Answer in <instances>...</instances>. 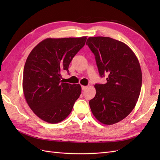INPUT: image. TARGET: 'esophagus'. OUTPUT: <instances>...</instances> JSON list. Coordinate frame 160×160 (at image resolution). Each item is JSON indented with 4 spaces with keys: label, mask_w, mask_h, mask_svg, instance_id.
<instances>
[{
    "label": "esophagus",
    "mask_w": 160,
    "mask_h": 160,
    "mask_svg": "<svg viewBox=\"0 0 160 160\" xmlns=\"http://www.w3.org/2000/svg\"><path fill=\"white\" fill-rule=\"evenodd\" d=\"M81 89H82V90L84 91V90L88 89V86H83V85H82V86H81Z\"/></svg>",
    "instance_id": "esophagus-1"
}]
</instances>
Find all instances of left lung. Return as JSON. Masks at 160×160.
I'll use <instances>...</instances> for the list:
<instances>
[{"instance_id":"1","label":"left lung","mask_w":160,"mask_h":160,"mask_svg":"<svg viewBox=\"0 0 160 160\" xmlns=\"http://www.w3.org/2000/svg\"><path fill=\"white\" fill-rule=\"evenodd\" d=\"M86 45L95 55L100 76L108 75L105 84L95 85L91 110L101 123L113 125L126 118L138 102L142 83L139 61L126 44L112 38L91 37Z\"/></svg>"}]
</instances>
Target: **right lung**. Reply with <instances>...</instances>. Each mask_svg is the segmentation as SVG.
<instances>
[{
  "mask_svg": "<svg viewBox=\"0 0 160 160\" xmlns=\"http://www.w3.org/2000/svg\"><path fill=\"white\" fill-rule=\"evenodd\" d=\"M87 37L47 38L28 55L23 71L22 89L31 110L46 122H62L71 112L81 93L79 84L64 83L61 71L68 68Z\"/></svg>",
  "mask_w": 160,
  "mask_h": 160,
  "instance_id": "add662e5",
  "label": "right lung"
}]
</instances>
